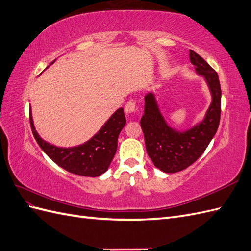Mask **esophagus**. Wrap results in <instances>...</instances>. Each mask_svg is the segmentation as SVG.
<instances>
[{"label":"esophagus","mask_w":251,"mask_h":251,"mask_svg":"<svg viewBox=\"0 0 251 251\" xmlns=\"http://www.w3.org/2000/svg\"><path fill=\"white\" fill-rule=\"evenodd\" d=\"M136 103L133 101H128L126 104H125V108H124V111L125 113L128 115V114H131L136 111Z\"/></svg>","instance_id":"obj_1"}]
</instances>
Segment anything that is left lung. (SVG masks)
<instances>
[{"label":"left lung","mask_w":251,"mask_h":251,"mask_svg":"<svg viewBox=\"0 0 251 251\" xmlns=\"http://www.w3.org/2000/svg\"><path fill=\"white\" fill-rule=\"evenodd\" d=\"M189 57L195 73L204 79L212 97L202 120L186 129H177L162 115L156 93L150 92L144 96V114L140 124L145 148L154 166L166 173L179 172L194 164L212 141L219 125L221 89L218 75L195 51L189 50Z\"/></svg>","instance_id":"1"}]
</instances>
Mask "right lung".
Listing matches in <instances>:
<instances>
[{
  "instance_id": "obj_1",
  "label": "right lung",
  "mask_w": 251,
  "mask_h": 251,
  "mask_svg": "<svg viewBox=\"0 0 251 251\" xmlns=\"http://www.w3.org/2000/svg\"><path fill=\"white\" fill-rule=\"evenodd\" d=\"M55 60L52 62V65ZM30 123L35 140L57 166L77 176L96 177L108 170L118 149V138L126 124L123 108H119L100 129L86 142L72 148L50 144L38 135L30 108Z\"/></svg>"
}]
</instances>
